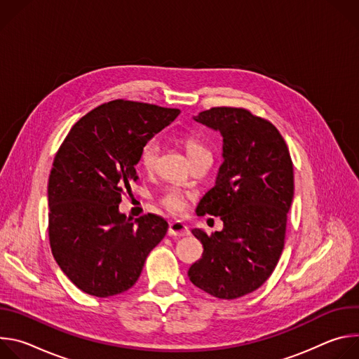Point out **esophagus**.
I'll return each mask as SVG.
<instances>
[{"mask_svg": "<svg viewBox=\"0 0 359 359\" xmlns=\"http://www.w3.org/2000/svg\"><path fill=\"white\" fill-rule=\"evenodd\" d=\"M168 233H169V236H173V237H183V236H189L190 230L183 223L173 222V223H170Z\"/></svg>", "mask_w": 359, "mask_h": 359, "instance_id": "1", "label": "esophagus"}]
</instances>
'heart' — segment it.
Listing matches in <instances>:
<instances>
[{"label":"heart","mask_w":359,"mask_h":359,"mask_svg":"<svg viewBox=\"0 0 359 359\" xmlns=\"http://www.w3.org/2000/svg\"><path fill=\"white\" fill-rule=\"evenodd\" d=\"M182 143H183L191 162L196 159L204 158V156L212 158L210 150L204 146L198 139H196L193 136H182ZM159 147H161L159 140L156 137H151L143 143V146L140 147V153H139V162L143 166V169L153 170L156 168L158 156H159ZM161 203H162V206L166 208L170 213H180L184 208L183 194L176 189L166 190L161 197Z\"/></svg>","instance_id":"1"}]
</instances>
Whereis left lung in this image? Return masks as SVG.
<instances>
[{"instance_id":"left-lung-1","label":"left lung","mask_w":359,"mask_h":359,"mask_svg":"<svg viewBox=\"0 0 359 359\" xmlns=\"http://www.w3.org/2000/svg\"><path fill=\"white\" fill-rule=\"evenodd\" d=\"M194 121L220 130L224 158L196 213L222 217L224 227L210 236L191 230L203 255L187 274L208 294L236 299L262 287L280 260L294 196L292 161L278 129L248 109L210 108Z\"/></svg>"}]
</instances>
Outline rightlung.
<instances>
[{
    "label": "right lung",
    "mask_w": 359,
    "mask_h": 359,
    "mask_svg": "<svg viewBox=\"0 0 359 359\" xmlns=\"http://www.w3.org/2000/svg\"><path fill=\"white\" fill-rule=\"evenodd\" d=\"M179 114L111 100L82 116L60 146L48 182V236L55 262L83 292L105 298L129 290L165 237L163 217L126 219L119 203L137 180L143 143Z\"/></svg>",
    "instance_id": "obj_1"
}]
</instances>
